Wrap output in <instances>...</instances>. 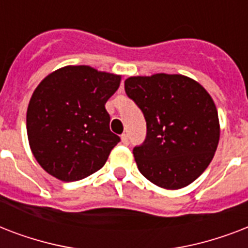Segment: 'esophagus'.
Masks as SVG:
<instances>
[{
    "mask_svg": "<svg viewBox=\"0 0 248 248\" xmlns=\"http://www.w3.org/2000/svg\"><path fill=\"white\" fill-rule=\"evenodd\" d=\"M121 140H122V143H124V145H127V144H128L127 134H122V135H121Z\"/></svg>",
    "mask_w": 248,
    "mask_h": 248,
    "instance_id": "1",
    "label": "esophagus"
}]
</instances>
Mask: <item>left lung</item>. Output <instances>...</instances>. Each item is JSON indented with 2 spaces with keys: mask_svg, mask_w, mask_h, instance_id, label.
<instances>
[{
  "mask_svg": "<svg viewBox=\"0 0 248 248\" xmlns=\"http://www.w3.org/2000/svg\"><path fill=\"white\" fill-rule=\"evenodd\" d=\"M124 91L147 121L145 140L132 151L141 175L172 190L193 183L219 144V117L210 93L192 78L165 73L130 77Z\"/></svg>",
  "mask_w": 248,
  "mask_h": 248,
  "instance_id": "8db88e82",
  "label": "left lung"
}]
</instances>
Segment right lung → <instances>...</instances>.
<instances>
[{
    "label": "right lung",
    "instance_id": "obj_1",
    "mask_svg": "<svg viewBox=\"0 0 248 248\" xmlns=\"http://www.w3.org/2000/svg\"><path fill=\"white\" fill-rule=\"evenodd\" d=\"M121 77L87 65L52 72L34 90L27 132L41 167L62 181H77L100 170L120 136L109 128L105 103Z\"/></svg>",
    "mask_w": 248,
    "mask_h": 248
}]
</instances>
